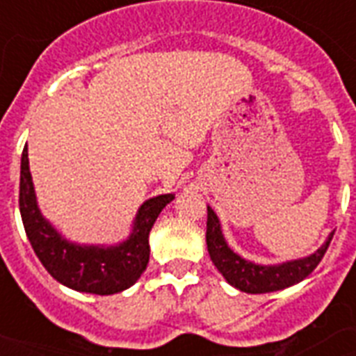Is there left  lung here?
I'll return each instance as SVG.
<instances>
[{
    "instance_id": "8db88e82",
    "label": "left lung",
    "mask_w": 356,
    "mask_h": 356,
    "mask_svg": "<svg viewBox=\"0 0 356 356\" xmlns=\"http://www.w3.org/2000/svg\"><path fill=\"white\" fill-rule=\"evenodd\" d=\"M332 234L334 233L329 234L325 242L309 257L286 260L281 264H259L253 260L243 259L229 248L227 240L223 236L220 218L207 205V249L211 260L231 286L245 293L277 292L303 281L320 264L331 243Z\"/></svg>"
}]
</instances>
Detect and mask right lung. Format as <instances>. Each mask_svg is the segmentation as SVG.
Listing matches in <instances>:
<instances>
[{
  "mask_svg": "<svg viewBox=\"0 0 356 356\" xmlns=\"http://www.w3.org/2000/svg\"><path fill=\"white\" fill-rule=\"evenodd\" d=\"M175 194L155 195L140 205L125 240L111 245L77 243L63 236L44 218L29 172L27 145L19 166V214L36 257L47 273L77 292L111 296L133 286L149 262V231Z\"/></svg>",
  "mask_w": 356,
  "mask_h": 356,
  "instance_id": "right-lung-1",
  "label": "right lung"
}]
</instances>
